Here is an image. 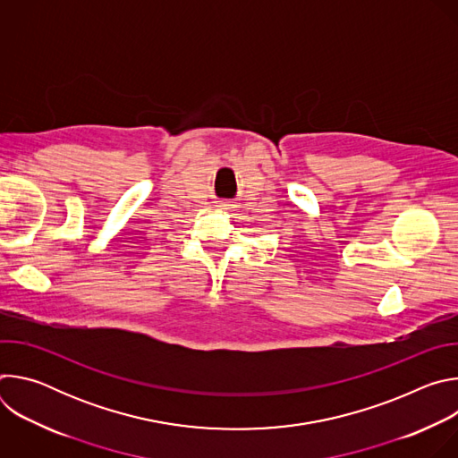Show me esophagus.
<instances>
[{
    "label": "esophagus",
    "mask_w": 458,
    "mask_h": 458,
    "mask_svg": "<svg viewBox=\"0 0 458 458\" xmlns=\"http://www.w3.org/2000/svg\"><path fill=\"white\" fill-rule=\"evenodd\" d=\"M217 207H219V210H230V208H233L232 201H217Z\"/></svg>",
    "instance_id": "esophagus-1"
}]
</instances>
